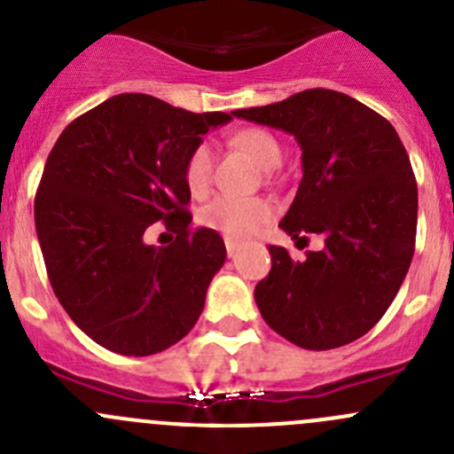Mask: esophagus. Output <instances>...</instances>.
<instances>
[{
    "instance_id": "1",
    "label": "esophagus",
    "mask_w": 454,
    "mask_h": 454,
    "mask_svg": "<svg viewBox=\"0 0 454 454\" xmlns=\"http://www.w3.org/2000/svg\"><path fill=\"white\" fill-rule=\"evenodd\" d=\"M223 244H226V253H228V256H235L237 250H239V241L231 239V237H226V241H223Z\"/></svg>"
}]
</instances>
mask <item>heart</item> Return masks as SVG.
<instances>
[{"mask_svg": "<svg viewBox=\"0 0 454 454\" xmlns=\"http://www.w3.org/2000/svg\"><path fill=\"white\" fill-rule=\"evenodd\" d=\"M232 142L244 153H248L261 168H274L281 164V145L270 131L261 127L241 129L239 134H235ZM213 146L208 142H200L186 158L184 182L193 195H204L208 191L213 182ZM200 219L206 228H213L235 239H244L259 232L272 219V206L259 198L219 195L201 208Z\"/></svg>", "mask_w": 454, "mask_h": 454, "instance_id": "b5f03b06", "label": "heart"}]
</instances>
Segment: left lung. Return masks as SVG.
<instances>
[{
	"instance_id": "1",
	"label": "left lung",
	"mask_w": 454,
	"mask_h": 454,
	"mask_svg": "<svg viewBox=\"0 0 454 454\" xmlns=\"http://www.w3.org/2000/svg\"><path fill=\"white\" fill-rule=\"evenodd\" d=\"M232 116L294 136L303 177L278 226L296 246L309 232L325 239L303 261L270 246L272 270L254 287L261 316L303 349L358 340L393 303L415 253L418 182L400 136L360 100L320 87Z\"/></svg>"
}]
</instances>
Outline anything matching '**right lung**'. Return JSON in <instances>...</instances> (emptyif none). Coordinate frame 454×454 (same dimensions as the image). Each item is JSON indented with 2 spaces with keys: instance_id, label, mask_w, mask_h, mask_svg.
<instances>
[{
  "instance_id": "1",
  "label": "right lung",
  "mask_w": 454,
  "mask_h": 454,
  "mask_svg": "<svg viewBox=\"0 0 454 454\" xmlns=\"http://www.w3.org/2000/svg\"><path fill=\"white\" fill-rule=\"evenodd\" d=\"M231 114H193L149 94H118L72 121L52 146L35 226L59 303L109 351L151 356L186 336L226 261L210 228L191 231L184 164ZM162 221L176 235L149 247Z\"/></svg>"
}]
</instances>
